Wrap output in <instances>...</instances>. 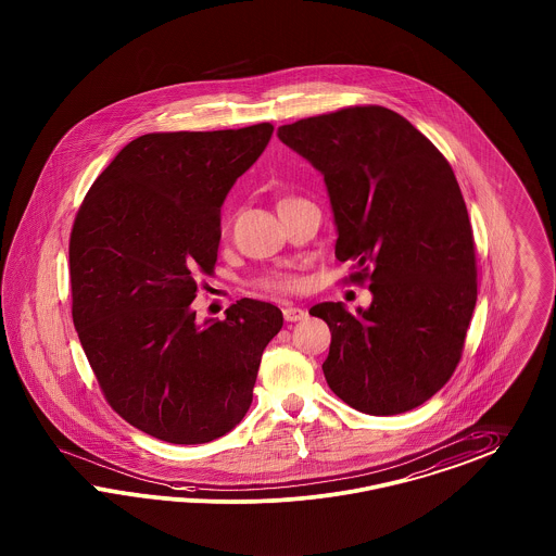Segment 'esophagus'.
<instances>
[{
	"instance_id": "34e87169",
	"label": "esophagus",
	"mask_w": 556,
	"mask_h": 556,
	"mask_svg": "<svg viewBox=\"0 0 556 556\" xmlns=\"http://www.w3.org/2000/svg\"><path fill=\"white\" fill-rule=\"evenodd\" d=\"M306 316L307 312L306 309H302V307L288 306L283 309V318H286L288 323H300V320H304Z\"/></svg>"
}]
</instances>
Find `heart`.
<instances>
[{
    "label": "heart",
    "instance_id": "b5f03b06",
    "mask_svg": "<svg viewBox=\"0 0 556 556\" xmlns=\"http://www.w3.org/2000/svg\"><path fill=\"white\" fill-rule=\"evenodd\" d=\"M261 286L268 289H291L295 288V277H291L288 273H275L267 279H263Z\"/></svg>",
    "mask_w": 556,
    "mask_h": 556
}]
</instances>
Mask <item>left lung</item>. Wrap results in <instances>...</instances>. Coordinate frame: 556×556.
Segmentation results:
<instances>
[{
  "label": "left lung",
  "mask_w": 556,
  "mask_h": 556,
  "mask_svg": "<svg viewBox=\"0 0 556 556\" xmlns=\"http://www.w3.org/2000/svg\"><path fill=\"white\" fill-rule=\"evenodd\" d=\"M279 139L325 174L334 256L369 283L371 306L309 309L330 328L326 382L365 415H401L456 371L477 306V254L458 180L404 116L349 106L279 127Z\"/></svg>",
  "instance_id": "8db88e82"
}]
</instances>
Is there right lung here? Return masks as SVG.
Instances as JSON below:
<instances>
[{
  "label": "right lung",
  "instance_id": "add662e5",
  "mask_svg": "<svg viewBox=\"0 0 556 556\" xmlns=\"http://www.w3.org/2000/svg\"><path fill=\"white\" fill-rule=\"evenodd\" d=\"M270 123L141 135L84 197L70 236L72 316L98 386L139 431L180 445L217 440L244 419L283 314L242 298L197 325L222 205L265 152Z\"/></svg>",
  "mask_w": 556,
  "mask_h": 556
}]
</instances>
